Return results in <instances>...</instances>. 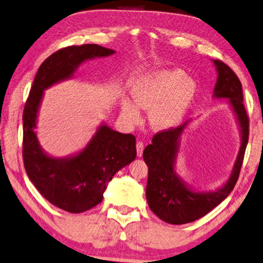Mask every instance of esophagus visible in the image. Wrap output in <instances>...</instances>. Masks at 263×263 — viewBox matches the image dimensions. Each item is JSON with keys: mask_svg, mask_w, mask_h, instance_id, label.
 Returning a JSON list of instances; mask_svg holds the SVG:
<instances>
[{"mask_svg": "<svg viewBox=\"0 0 263 263\" xmlns=\"http://www.w3.org/2000/svg\"><path fill=\"white\" fill-rule=\"evenodd\" d=\"M143 149H144V144L139 141V142L136 143V152H137V156L141 157L143 154Z\"/></svg>", "mask_w": 263, "mask_h": 263, "instance_id": "34e87169", "label": "esophagus"}]
</instances>
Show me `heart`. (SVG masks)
Here are the masks:
<instances>
[{
	"label": "heart",
	"instance_id": "b5f03b06",
	"mask_svg": "<svg viewBox=\"0 0 263 263\" xmlns=\"http://www.w3.org/2000/svg\"><path fill=\"white\" fill-rule=\"evenodd\" d=\"M195 81L181 69H160L144 75L133 86L132 100H123L122 112L129 121L140 119L141 109H151L149 124L155 130L175 128L196 96Z\"/></svg>",
	"mask_w": 263,
	"mask_h": 263
}]
</instances>
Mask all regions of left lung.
I'll return each instance as SVG.
<instances>
[{
	"label": "left lung",
	"mask_w": 263,
	"mask_h": 263,
	"mask_svg": "<svg viewBox=\"0 0 263 263\" xmlns=\"http://www.w3.org/2000/svg\"><path fill=\"white\" fill-rule=\"evenodd\" d=\"M213 63L217 72L213 98L228 99L240 129V151L226 183L214 192H199L184 182L175 167L181 136L192 120H187L176 128L157 133L153 137L152 144H148L143 152V160L148 165L145 197L152 212L171 224L189 223L204 216L229 195L239 179L249 135V121L243 106L242 86L239 78L227 64L219 60H213Z\"/></svg>",
	"instance_id": "obj_1"
}]
</instances>
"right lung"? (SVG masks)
Returning a JSON list of instances; mask_svg holds the SVG:
<instances>
[{
    "mask_svg": "<svg viewBox=\"0 0 263 263\" xmlns=\"http://www.w3.org/2000/svg\"><path fill=\"white\" fill-rule=\"evenodd\" d=\"M115 50L82 44L63 48L50 55L35 76L23 110V162L36 189L51 204L69 213L89 211L103 200L108 183L120 169L136 157V140L102 122L82 151L66 157H54L43 151L36 123L44 90L71 79L81 64L107 58Z\"/></svg>",
    "mask_w": 263,
    "mask_h": 263,
    "instance_id": "add662e5",
    "label": "right lung"
}]
</instances>
